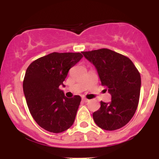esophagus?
<instances>
[{
  "mask_svg": "<svg viewBox=\"0 0 159 159\" xmlns=\"http://www.w3.org/2000/svg\"><path fill=\"white\" fill-rule=\"evenodd\" d=\"M82 101H83L84 102H89V99H87V98L83 97V98H82Z\"/></svg>",
  "mask_w": 159,
  "mask_h": 159,
  "instance_id": "obj_1",
  "label": "esophagus"
}]
</instances>
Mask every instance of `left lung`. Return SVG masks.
I'll return each instance as SVG.
<instances>
[{
    "label": "left lung",
    "mask_w": 159,
    "mask_h": 159,
    "mask_svg": "<svg viewBox=\"0 0 159 159\" xmlns=\"http://www.w3.org/2000/svg\"><path fill=\"white\" fill-rule=\"evenodd\" d=\"M96 66L102 85L111 95V102L101 101V107L93 114L101 129L114 131L130 121L138 107L141 79L139 71L126 56L107 48L82 52Z\"/></svg>",
    "instance_id": "left-lung-1"
}]
</instances>
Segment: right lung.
I'll return each instance as SVG.
<instances>
[{
	"label": "right lung",
	"instance_id": "right-lung-1",
	"mask_svg": "<svg viewBox=\"0 0 159 159\" xmlns=\"http://www.w3.org/2000/svg\"><path fill=\"white\" fill-rule=\"evenodd\" d=\"M82 57L79 52H53L27 67L23 81L27 107L36 123L48 132H63L74 123L81 96L66 97L59 86Z\"/></svg>",
	"mask_w": 159,
	"mask_h": 159
}]
</instances>
